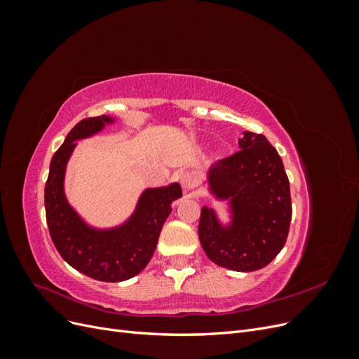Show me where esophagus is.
<instances>
[{"label":"esophagus","mask_w":359,"mask_h":359,"mask_svg":"<svg viewBox=\"0 0 359 359\" xmlns=\"http://www.w3.org/2000/svg\"><path fill=\"white\" fill-rule=\"evenodd\" d=\"M194 182H196V177H194L191 172H184V173H181L180 184H181V187H182L184 193H189V191L194 187Z\"/></svg>","instance_id":"1"}]
</instances>
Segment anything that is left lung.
Returning a JSON list of instances; mask_svg holds the SVG:
<instances>
[{
	"mask_svg": "<svg viewBox=\"0 0 359 359\" xmlns=\"http://www.w3.org/2000/svg\"><path fill=\"white\" fill-rule=\"evenodd\" d=\"M238 144L243 151L206 172V190L226 203L227 220L203 205L199 240L214 264L250 273L266 266L283 248L292 203L283 161L266 137L243 132Z\"/></svg>",
	"mask_w": 359,
	"mask_h": 359,
	"instance_id": "obj_1",
	"label": "left lung"
}]
</instances>
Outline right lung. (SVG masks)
Wrapping results in <instances>:
<instances>
[{"label":"right lung","instance_id":"right-lung-1","mask_svg":"<svg viewBox=\"0 0 359 359\" xmlns=\"http://www.w3.org/2000/svg\"><path fill=\"white\" fill-rule=\"evenodd\" d=\"M116 123L112 115H100L76 124L50 160L45 187L46 220L61 257L79 273L109 283L132 278L148 265L172 203L182 196L178 182L147 187L132 214L115 226H94L76 211L66 194V172L76 142Z\"/></svg>","mask_w":359,"mask_h":359}]
</instances>
